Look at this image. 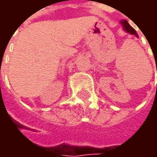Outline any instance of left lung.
Masks as SVG:
<instances>
[{"mask_svg": "<svg viewBox=\"0 0 157 157\" xmlns=\"http://www.w3.org/2000/svg\"><path fill=\"white\" fill-rule=\"evenodd\" d=\"M121 23H122V25H123V27H124V29L125 30V32H127V33H131V34H134V35H136V36H137V33H136V30L127 22V21H125V20H123V21H121Z\"/></svg>", "mask_w": 157, "mask_h": 157, "instance_id": "obj_1", "label": "left lung"}]
</instances>
